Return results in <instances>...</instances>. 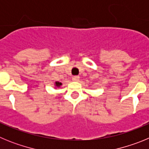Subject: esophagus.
I'll return each mask as SVG.
<instances>
[{
    "instance_id": "obj_1",
    "label": "esophagus",
    "mask_w": 149,
    "mask_h": 149,
    "mask_svg": "<svg viewBox=\"0 0 149 149\" xmlns=\"http://www.w3.org/2000/svg\"><path fill=\"white\" fill-rule=\"evenodd\" d=\"M79 78H80V77H79V76H73V77H72V81H78Z\"/></svg>"
}]
</instances>
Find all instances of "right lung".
<instances>
[{
	"mask_svg": "<svg viewBox=\"0 0 149 149\" xmlns=\"http://www.w3.org/2000/svg\"><path fill=\"white\" fill-rule=\"evenodd\" d=\"M62 85V84L61 83H60V82H56L55 83V86H56V87H60V86H61Z\"/></svg>",
	"mask_w": 149,
	"mask_h": 149,
	"instance_id": "obj_1",
	"label": "right lung"
}]
</instances>
